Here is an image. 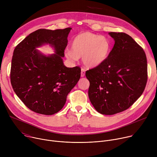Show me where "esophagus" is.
<instances>
[{
  "label": "esophagus",
  "instance_id": "1",
  "mask_svg": "<svg viewBox=\"0 0 157 157\" xmlns=\"http://www.w3.org/2000/svg\"><path fill=\"white\" fill-rule=\"evenodd\" d=\"M85 76V69H81V77H84Z\"/></svg>",
  "mask_w": 157,
  "mask_h": 157
}]
</instances>
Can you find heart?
I'll use <instances>...</instances> for the list:
<instances>
[{
	"mask_svg": "<svg viewBox=\"0 0 157 157\" xmlns=\"http://www.w3.org/2000/svg\"><path fill=\"white\" fill-rule=\"evenodd\" d=\"M71 48L65 52L67 59L76 62L82 57L84 65L93 68L106 61L110 53L111 44L109 39L106 36L83 32L73 39Z\"/></svg>",
	"mask_w": 157,
	"mask_h": 157,
	"instance_id": "b5f03b06",
	"label": "heart"
}]
</instances>
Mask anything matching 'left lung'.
Returning a JSON list of instances; mask_svg holds the SVG:
<instances>
[{
  "mask_svg": "<svg viewBox=\"0 0 157 157\" xmlns=\"http://www.w3.org/2000/svg\"><path fill=\"white\" fill-rule=\"evenodd\" d=\"M115 44L106 61L86 71L88 96L95 109L106 115L129 108L143 93L148 79L145 51L129 35L109 33Z\"/></svg>",
  "mask_w": 157,
  "mask_h": 157,
  "instance_id": "1",
  "label": "left lung"
}]
</instances>
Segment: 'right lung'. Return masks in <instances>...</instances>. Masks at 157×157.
Wrapping results in <instances>:
<instances>
[{
	"instance_id": "obj_1",
	"label": "right lung",
	"mask_w": 157,
	"mask_h": 157,
	"mask_svg": "<svg viewBox=\"0 0 157 157\" xmlns=\"http://www.w3.org/2000/svg\"><path fill=\"white\" fill-rule=\"evenodd\" d=\"M71 30L38 29L13 51L10 76L12 88L24 104L37 113L52 115L60 111L81 77L79 66L67 67L63 61ZM46 44L55 48V54L46 56L35 49Z\"/></svg>"
}]
</instances>
